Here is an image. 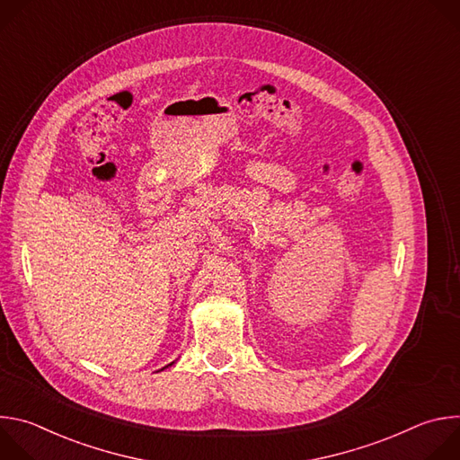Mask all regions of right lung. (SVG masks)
<instances>
[{
    "mask_svg": "<svg viewBox=\"0 0 460 460\" xmlns=\"http://www.w3.org/2000/svg\"><path fill=\"white\" fill-rule=\"evenodd\" d=\"M167 366H172V362H171V364H167ZM167 366H165V367H167ZM162 369H164V367H162Z\"/></svg>",
    "mask_w": 460,
    "mask_h": 460,
    "instance_id": "add662e5",
    "label": "right lung"
}]
</instances>
